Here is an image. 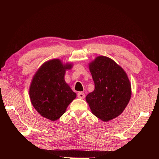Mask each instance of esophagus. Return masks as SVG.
I'll use <instances>...</instances> for the list:
<instances>
[{"label": "esophagus", "mask_w": 159, "mask_h": 159, "mask_svg": "<svg viewBox=\"0 0 159 159\" xmlns=\"http://www.w3.org/2000/svg\"><path fill=\"white\" fill-rule=\"evenodd\" d=\"M85 93L84 92H78V97L80 99H84L85 98Z\"/></svg>", "instance_id": "obj_1"}]
</instances>
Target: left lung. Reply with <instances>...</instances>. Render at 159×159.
Segmentation results:
<instances>
[{"label":"left lung","mask_w":159,"mask_h":159,"mask_svg":"<svg viewBox=\"0 0 159 159\" xmlns=\"http://www.w3.org/2000/svg\"><path fill=\"white\" fill-rule=\"evenodd\" d=\"M95 89L86 96L91 112L107 122L121 115L131 97L126 72L108 57L99 56L89 64Z\"/></svg>","instance_id":"8db88e82"}]
</instances>
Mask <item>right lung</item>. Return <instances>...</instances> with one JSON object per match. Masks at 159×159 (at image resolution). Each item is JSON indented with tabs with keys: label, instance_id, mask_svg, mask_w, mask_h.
I'll return each mask as SVG.
<instances>
[{
	"label": "right lung",
	"instance_id": "add662e5",
	"mask_svg": "<svg viewBox=\"0 0 159 159\" xmlns=\"http://www.w3.org/2000/svg\"><path fill=\"white\" fill-rule=\"evenodd\" d=\"M73 64L53 59L43 64L34 75L29 88L30 102L41 116L54 121L62 116L76 93L67 84L66 70Z\"/></svg>",
	"mask_w": 159,
	"mask_h": 159
}]
</instances>
